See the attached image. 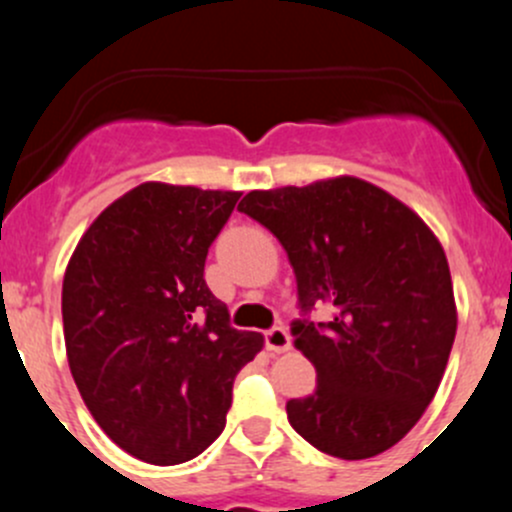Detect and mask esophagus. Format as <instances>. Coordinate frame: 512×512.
<instances>
[{
	"label": "esophagus",
	"instance_id": "obj_1",
	"mask_svg": "<svg viewBox=\"0 0 512 512\" xmlns=\"http://www.w3.org/2000/svg\"><path fill=\"white\" fill-rule=\"evenodd\" d=\"M265 347L267 352L282 354L292 347V339H289V332L285 327H272L265 332Z\"/></svg>",
	"mask_w": 512,
	"mask_h": 512
}]
</instances>
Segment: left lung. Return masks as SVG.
I'll return each instance as SVG.
<instances>
[{"label":"left lung","instance_id":"left-lung-1","mask_svg":"<svg viewBox=\"0 0 512 512\" xmlns=\"http://www.w3.org/2000/svg\"><path fill=\"white\" fill-rule=\"evenodd\" d=\"M237 210L282 242L302 314L332 309V322H292L317 389L287 401L289 423L334 458L379 456L431 404L456 339L441 242L401 200L352 175L252 190Z\"/></svg>","mask_w":512,"mask_h":512}]
</instances>
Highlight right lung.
I'll use <instances>...</instances> for the list:
<instances>
[{
	"label": "right lung",
	"mask_w": 512,
	"mask_h": 512,
	"mask_svg": "<svg viewBox=\"0 0 512 512\" xmlns=\"http://www.w3.org/2000/svg\"><path fill=\"white\" fill-rule=\"evenodd\" d=\"M240 195L138 185L66 267L61 317L81 399L116 446L153 466L190 461L223 433L232 381L265 342L230 327L203 277Z\"/></svg>",
	"instance_id": "obj_1"
}]
</instances>
